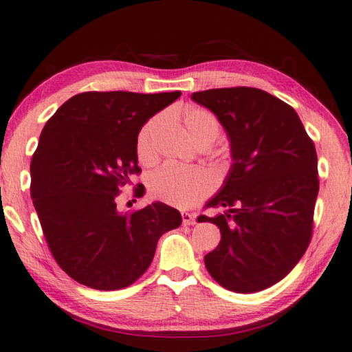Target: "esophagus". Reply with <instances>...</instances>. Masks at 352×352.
I'll list each match as a JSON object with an SVG mask.
<instances>
[{
	"label": "esophagus",
	"instance_id": "1",
	"mask_svg": "<svg viewBox=\"0 0 352 352\" xmlns=\"http://www.w3.org/2000/svg\"><path fill=\"white\" fill-rule=\"evenodd\" d=\"M182 219H183V225H188V226L195 225V215H194V214L183 212V214H182Z\"/></svg>",
	"mask_w": 352,
	"mask_h": 352
}]
</instances>
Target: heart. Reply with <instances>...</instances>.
<instances>
[{
  "instance_id": "b5f03b06",
  "label": "heart",
  "mask_w": 352,
  "mask_h": 352,
  "mask_svg": "<svg viewBox=\"0 0 352 352\" xmlns=\"http://www.w3.org/2000/svg\"><path fill=\"white\" fill-rule=\"evenodd\" d=\"M180 120L188 135L195 144L212 143L220 133V123L212 112L204 107H188L180 113ZM163 120L155 117L146 123L137 138V154L142 163H152L157 158V138ZM151 195L160 201L188 208L208 194L209 178L197 168H183L168 163L152 172L148 180Z\"/></svg>"
}]
</instances>
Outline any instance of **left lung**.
I'll return each instance as SVG.
<instances>
[{"mask_svg":"<svg viewBox=\"0 0 352 352\" xmlns=\"http://www.w3.org/2000/svg\"><path fill=\"white\" fill-rule=\"evenodd\" d=\"M190 98L220 121L232 158L219 194L206 203L223 212L198 219L221 234L204 265L229 291H263L292 271L311 241L318 194L314 143L297 112L261 89H209Z\"/></svg>","mask_w":352,"mask_h":352,"instance_id":"1","label":"left lung"}]
</instances>
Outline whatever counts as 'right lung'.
<instances>
[{
  "label": "right lung",
  "mask_w": 352,
  "mask_h": 352,
  "mask_svg": "<svg viewBox=\"0 0 352 352\" xmlns=\"http://www.w3.org/2000/svg\"><path fill=\"white\" fill-rule=\"evenodd\" d=\"M180 95L78 94L44 126L30 195L50 252L75 282L123 289L148 270L158 239L182 225V214L162 201L132 214L117 209L120 188L140 172V131Z\"/></svg>",
  "instance_id": "add662e5"
}]
</instances>
